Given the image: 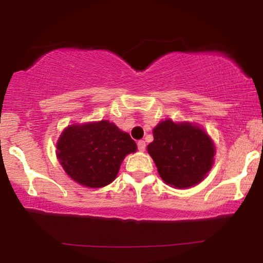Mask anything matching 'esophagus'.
I'll return each mask as SVG.
<instances>
[{"label":"esophagus","instance_id":"1","mask_svg":"<svg viewBox=\"0 0 263 263\" xmlns=\"http://www.w3.org/2000/svg\"><path fill=\"white\" fill-rule=\"evenodd\" d=\"M137 145H138V150H139V151H144V150H145L146 144H145V142H144V140H138V143H137Z\"/></svg>","mask_w":263,"mask_h":263}]
</instances>
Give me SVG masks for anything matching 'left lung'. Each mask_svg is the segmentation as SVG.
<instances>
[{"mask_svg": "<svg viewBox=\"0 0 263 263\" xmlns=\"http://www.w3.org/2000/svg\"><path fill=\"white\" fill-rule=\"evenodd\" d=\"M147 145L158 174L165 183L188 188L201 182L213 164L216 153L209 135L191 123L161 121Z\"/></svg>", "mask_w": 263, "mask_h": 263, "instance_id": "8db88e82", "label": "left lung"}]
</instances>
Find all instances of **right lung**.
Instances as JSON below:
<instances>
[{
    "mask_svg": "<svg viewBox=\"0 0 263 263\" xmlns=\"http://www.w3.org/2000/svg\"><path fill=\"white\" fill-rule=\"evenodd\" d=\"M136 150L130 135L108 120L70 125L57 142V157L65 173L90 188L105 187L114 181L125 156Z\"/></svg>",
    "mask_w": 263,
    "mask_h": 263,
    "instance_id": "right-lung-1",
    "label": "right lung"
}]
</instances>
